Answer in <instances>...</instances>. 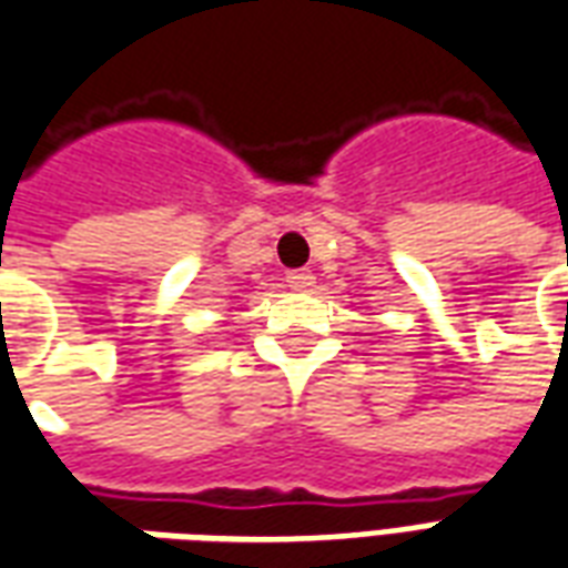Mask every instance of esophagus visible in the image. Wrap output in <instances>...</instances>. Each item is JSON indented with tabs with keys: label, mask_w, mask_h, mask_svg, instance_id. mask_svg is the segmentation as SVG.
Here are the masks:
<instances>
[{
	"label": "esophagus",
	"mask_w": 568,
	"mask_h": 568,
	"mask_svg": "<svg viewBox=\"0 0 568 568\" xmlns=\"http://www.w3.org/2000/svg\"><path fill=\"white\" fill-rule=\"evenodd\" d=\"M285 283L292 285V288H297V292H307V288H313V283H316V276L310 271H292L285 276Z\"/></svg>",
	"instance_id": "obj_1"
}]
</instances>
